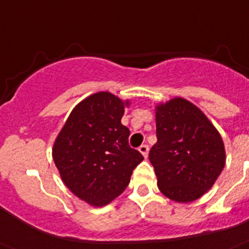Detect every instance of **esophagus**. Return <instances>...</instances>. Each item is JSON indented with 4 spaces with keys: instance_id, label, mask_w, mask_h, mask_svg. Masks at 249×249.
<instances>
[{
    "instance_id": "esophagus-1",
    "label": "esophagus",
    "mask_w": 249,
    "mask_h": 249,
    "mask_svg": "<svg viewBox=\"0 0 249 249\" xmlns=\"http://www.w3.org/2000/svg\"><path fill=\"white\" fill-rule=\"evenodd\" d=\"M139 152L143 154L144 158H147L148 157V152H149V147H148L147 144H142L141 147H139Z\"/></svg>"
}]
</instances>
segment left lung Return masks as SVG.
<instances>
[{
  "mask_svg": "<svg viewBox=\"0 0 249 249\" xmlns=\"http://www.w3.org/2000/svg\"><path fill=\"white\" fill-rule=\"evenodd\" d=\"M157 143L149 160L158 189L168 199L201 197L225 166L224 143L205 114L182 97L156 106Z\"/></svg>",
  "mask_w": 249,
  "mask_h": 249,
  "instance_id": "1",
  "label": "left lung"
}]
</instances>
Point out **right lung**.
<instances>
[{
  "label": "right lung",
  "mask_w": 249,
  "mask_h": 249,
  "mask_svg": "<svg viewBox=\"0 0 249 249\" xmlns=\"http://www.w3.org/2000/svg\"><path fill=\"white\" fill-rule=\"evenodd\" d=\"M125 106L129 100L93 93L73 108L54 142L53 160L62 181L89 205H107L120 195L144 160L130 148V131L121 124Z\"/></svg>",
  "instance_id": "add662e5"
}]
</instances>
